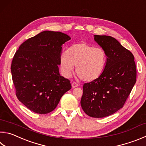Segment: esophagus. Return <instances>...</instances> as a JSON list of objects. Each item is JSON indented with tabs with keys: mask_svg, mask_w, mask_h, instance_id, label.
<instances>
[{
	"mask_svg": "<svg viewBox=\"0 0 146 146\" xmlns=\"http://www.w3.org/2000/svg\"><path fill=\"white\" fill-rule=\"evenodd\" d=\"M71 86H72L73 88H75V87H76L78 86V84L77 83H76V82H73L72 84H71Z\"/></svg>",
	"mask_w": 146,
	"mask_h": 146,
	"instance_id": "obj_1",
	"label": "esophagus"
}]
</instances>
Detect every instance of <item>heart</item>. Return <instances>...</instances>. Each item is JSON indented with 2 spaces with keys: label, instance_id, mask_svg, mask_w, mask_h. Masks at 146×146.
Here are the masks:
<instances>
[{
  "label": "heart",
  "instance_id": "b5f03b06",
  "mask_svg": "<svg viewBox=\"0 0 146 146\" xmlns=\"http://www.w3.org/2000/svg\"><path fill=\"white\" fill-rule=\"evenodd\" d=\"M108 56L102 48L85 42L73 44L68 51L62 52L59 57L61 73L70 78L76 66V71L84 81L91 82L98 79L107 64Z\"/></svg>",
  "mask_w": 146,
  "mask_h": 146
}]
</instances>
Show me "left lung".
I'll return each mask as SVG.
<instances>
[{
    "instance_id": "8db88e82",
    "label": "left lung",
    "mask_w": 146,
    "mask_h": 146,
    "mask_svg": "<svg viewBox=\"0 0 146 146\" xmlns=\"http://www.w3.org/2000/svg\"><path fill=\"white\" fill-rule=\"evenodd\" d=\"M94 41L107 53V66L96 80L83 86L80 103L90 117H105L123 108L136 82L134 56L115 38L94 35Z\"/></svg>"
}]
</instances>
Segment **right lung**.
<instances>
[{
  "label": "right lung",
  "instance_id": "right-lung-1",
  "mask_svg": "<svg viewBox=\"0 0 146 146\" xmlns=\"http://www.w3.org/2000/svg\"><path fill=\"white\" fill-rule=\"evenodd\" d=\"M70 39L60 32L45 31L23 42L16 52L11 66L16 95L33 112H51L71 89L58 67L62 45Z\"/></svg>",
  "mask_w": 146,
  "mask_h": 146
}]
</instances>
